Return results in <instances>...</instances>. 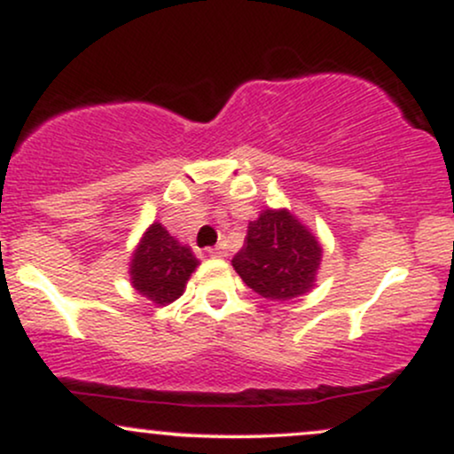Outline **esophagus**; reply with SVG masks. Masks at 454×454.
<instances>
[{
  "label": "esophagus",
  "mask_w": 454,
  "mask_h": 454,
  "mask_svg": "<svg viewBox=\"0 0 454 454\" xmlns=\"http://www.w3.org/2000/svg\"><path fill=\"white\" fill-rule=\"evenodd\" d=\"M207 254H209V256H213V258H226L228 256L226 245H223V243L215 245V247H209V249H207Z\"/></svg>",
  "instance_id": "1"
}]
</instances>
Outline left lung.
<instances>
[{"label": "left lung", "instance_id": "left-lung-1", "mask_svg": "<svg viewBox=\"0 0 454 454\" xmlns=\"http://www.w3.org/2000/svg\"><path fill=\"white\" fill-rule=\"evenodd\" d=\"M322 245L288 209H267L249 222L232 267L245 284L270 301H290L314 288Z\"/></svg>", "mask_w": 454, "mask_h": 454}]
</instances>
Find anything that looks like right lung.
<instances>
[{
    "mask_svg": "<svg viewBox=\"0 0 454 454\" xmlns=\"http://www.w3.org/2000/svg\"><path fill=\"white\" fill-rule=\"evenodd\" d=\"M198 260L187 245H181L158 222L147 228L132 254L129 278L134 290L155 305H168L184 294Z\"/></svg>",
    "mask_w": 454,
    "mask_h": 454,
    "instance_id": "add662e5",
    "label": "right lung"
}]
</instances>
